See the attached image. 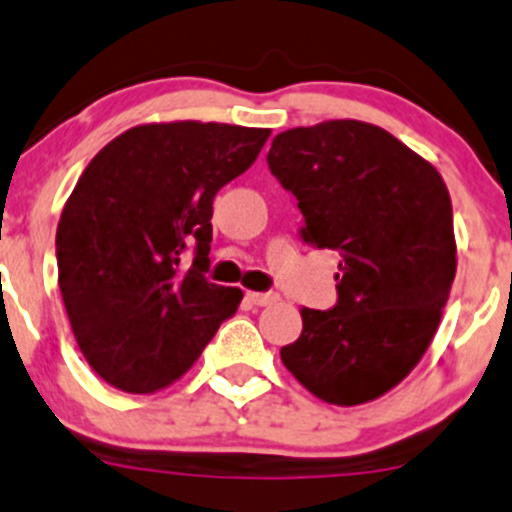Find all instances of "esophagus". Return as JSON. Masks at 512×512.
<instances>
[{"label":"esophagus","instance_id":"1","mask_svg":"<svg viewBox=\"0 0 512 512\" xmlns=\"http://www.w3.org/2000/svg\"><path fill=\"white\" fill-rule=\"evenodd\" d=\"M247 300L252 302V305H275L277 300H280V295L277 292H247Z\"/></svg>","mask_w":512,"mask_h":512}]
</instances>
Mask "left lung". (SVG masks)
Wrapping results in <instances>:
<instances>
[{
	"label": "left lung",
	"mask_w": 512,
	"mask_h": 512,
	"mask_svg": "<svg viewBox=\"0 0 512 512\" xmlns=\"http://www.w3.org/2000/svg\"><path fill=\"white\" fill-rule=\"evenodd\" d=\"M267 165L297 197L300 240L342 255L337 305L302 307V332L282 362L325 403L377 400L418 365L450 297L458 245L445 180L360 119L280 132Z\"/></svg>",
	"instance_id": "obj_1"
}]
</instances>
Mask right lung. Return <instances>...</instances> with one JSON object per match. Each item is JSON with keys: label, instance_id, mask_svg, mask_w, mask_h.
<instances>
[{"label": "right lung", "instance_id": "right-lung-1", "mask_svg": "<svg viewBox=\"0 0 512 512\" xmlns=\"http://www.w3.org/2000/svg\"><path fill=\"white\" fill-rule=\"evenodd\" d=\"M267 137L197 119L137 124L84 167L57 225L59 290L84 360L112 388L150 395L172 385L237 312L240 287L202 275L212 200Z\"/></svg>", "mask_w": 512, "mask_h": 512}]
</instances>
